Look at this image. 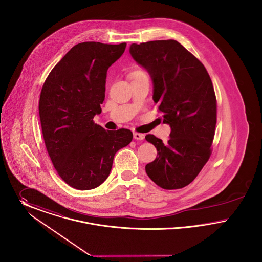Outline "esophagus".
Wrapping results in <instances>:
<instances>
[{
	"label": "esophagus",
	"mask_w": 262,
	"mask_h": 262,
	"mask_svg": "<svg viewBox=\"0 0 262 262\" xmlns=\"http://www.w3.org/2000/svg\"><path fill=\"white\" fill-rule=\"evenodd\" d=\"M133 137L135 140H143L145 138L144 134H141V133H134L133 134Z\"/></svg>",
	"instance_id": "obj_1"
}]
</instances>
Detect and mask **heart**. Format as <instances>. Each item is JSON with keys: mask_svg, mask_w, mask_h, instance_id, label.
Here are the masks:
<instances>
[{"mask_svg": "<svg viewBox=\"0 0 262 262\" xmlns=\"http://www.w3.org/2000/svg\"><path fill=\"white\" fill-rule=\"evenodd\" d=\"M142 75H145V73H143L142 71H135V72H133V73L131 74V78L133 79V78H136V77L142 76Z\"/></svg>", "mask_w": 262, "mask_h": 262, "instance_id": "b5f03b06", "label": "heart"}]
</instances>
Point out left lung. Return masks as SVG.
I'll use <instances>...</instances> for the list:
<instances>
[{"label": "left lung", "mask_w": 262, "mask_h": 262, "mask_svg": "<svg viewBox=\"0 0 262 262\" xmlns=\"http://www.w3.org/2000/svg\"><path fill=\"white\" fill-rule=\"evenodd\" d=\"M129 52L152 82V99L169 125V140L148 134L158 156L148 177L164 189H179L198 176L211 155L217 122L214 88L203 64L176 40L131 44Z\"/></svg>", "instance_id": "left-lung-1"}]
</instances>
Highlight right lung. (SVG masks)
Listing matches in <instances>:
<instances>
[{
	"label": "right lung",
	"mask_w": 262,
	"mask_h": 262,
	"mask_svg": "<svg viewBox=\"0 0 262 262\" xmlns=\"http://www.w3.org/2000/svg\"><path fill=\"white\" fill-rule=\"evenodd\" d=\"M126 43L75 45L48 75L39 99L48 155L67 184L79 190L99 186L111 173L116 151L130 144L128 129L110 131L94 122L105 97L106 73Z\"/></svg>",
	"instance_id": "right-lung-1"
}]
</instances>
